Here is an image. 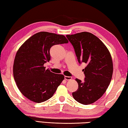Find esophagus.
I'll return each instance as SVG.
<instances>
[{
    "mask_svg": "<svg viewBox=\"0 0 128 128\" xmlns=\"http://www.w3.org/2000/svg\"><path fill=\"white\" fill-rule=\"evenodd\" d=\"M64 79L66 80H70L72 79V77L67 76H64Z\"/></svg>",
    "mask_w": 128,
    "mask_h": 128,
    "instance_id": "34e87169",
    "label": "esophagus"
}]
</instances>
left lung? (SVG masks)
<instances>
[{
    "label": "left lung",
    "mask_w": 128,
    "mask_h": 128,
    "mask_svg": "<svg viewBox=\"0 0 128 128\" xmlns=\"http://www.w3.org/2000/svg\"><path fill=\"white\" fill-rule=\"evenodd\" d=\"M74 46L78 62L86 63L82 70L84 81L76 79L78 90L72 93L74 99L85 105L100 99L106 91L113 74V63L108 49L93 34L82 32L66 35Z\"/></svg>",
    "instance_id": "8db88e82"
}]
</instances>
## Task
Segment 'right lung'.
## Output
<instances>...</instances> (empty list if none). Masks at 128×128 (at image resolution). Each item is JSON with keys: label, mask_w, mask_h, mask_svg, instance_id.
<instances>
[{"label": "right lung", "mask_w": 128, "mask_h": 128, "mask_svg": "<svg viewBox=\"0 0 128 128\" xmlns=\"http://www.w3.org/2000/svg\"><path fill=\"white\" fill-rule=\"evenodd\" d=\"M68 42L64 35L42 31L33 35L20 46L13 72L18 88L24 97L36 103L52 97L64 76L50 72L44 64L50 60L52 46Z\"/></svg>", "instance_id": "right-lung-1"}]
</instances>
